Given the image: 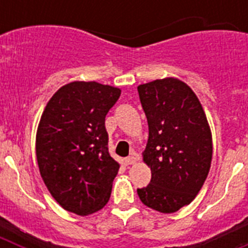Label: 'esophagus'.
Returning a JSON list of instances; mask_svg holds the SVG:
<instances>
[{
  "mask_svg": "<svg viewBox=\"0 0 248 248\" xmlns=\"http://www.w3.org/2000/svg\"><path fill=\"white\" fill-rule=\"evenodd\" d=\"M137 154L135 153H133L131 155H129L128 157H125V160H124V163H125V165H133V164H135V161H137Z\"/></svg>",
  "mask_w": 248,
  "mask_h": 248,
  "instance_id": "1",
  "label": "esophagus"
}]
</instances>
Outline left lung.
<instances>
[{"mask_svg":"<svg viewBox=\"0 0 248 248\" xmlns=\"http://www.w3.org/2000/svg\"><path fill=\"white\" fill-rule=\"evenodd\" d=\"M138 93L149 125L143 156L151 180L137 191L144 205L171 214L191 202L205 183L211 131L198 97L181 80L156 79L139 85Z\"/></svg>","mask_w":248,"mask_h":248,"instance_id":"obj_1","label":"left lung"}]
</instances>
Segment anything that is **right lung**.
<instances>
[{"mask_svg": "<svg viewBox=\"0 0 248 248\" xmlns=\"http://www.w3.org/2000/svg\"><path fill=\"white\" fill-rule=\"evenodd\" d=\"M120 89L73 82L50 98L39 122V171L57 202L77 215L93 214L109 201L119 164L109 155L105 115Z\"/></svg>", "mask_w": 248, "mask_h": 248, "instance_id": "right-lung-1", "label": "right lung"}]
</instances>
